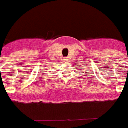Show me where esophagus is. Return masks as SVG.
Masks as SVG:
<instances>
[{
  "mask_svg": "<svg viewBox=\"0 0 128 128\" xmlns=\"http://www.w3.org/2000/svg\"><path fill=\"white\" fill-rule=\"evenodd\" d=\"M64 60H68V59H67V58H66L64 59Z\"/></svg>",
  "mask_w": 128,
  "mask_h": 128,
  "instance_id": "obj_1",
  "label": "esophagus"
}]
</instances>
